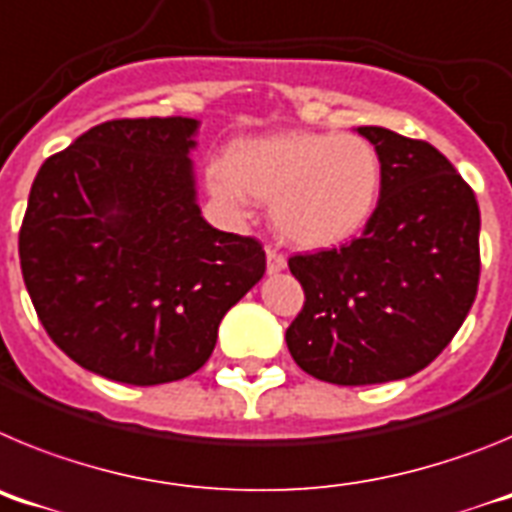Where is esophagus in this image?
<instances>
[{
  "label": "esophagus",
  "mask_w": 512,
  "mask_h": 512,
  "mask_svg": "<svg viewBox=\"0 0 512 512\" xmlns=\"http://www.w3.org/2000/svg\"><path fill=\"white\" fill-rule=\"evenodd\" d=\"M284 269H287V259H284L282 253L274 251V248H266V271L269 274H279Z\"/></svg>",
  "instance_id": "obj_1"
}]
</instances>
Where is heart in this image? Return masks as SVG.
Listing matches in <instances>:
<instances>
[{"instance_id": "b5f03b06", "label": "heart", "mask_w": 512, "mask_h": 512, "mask_svg": "<svg viewBox=\"0 0 512 512\" xmlns=\"http://www.w3.org/2000/svg\"><path fill=\"white\" fill-rule=\"evenodd\" d=\"M207 187L233 212H246L251 197L271 202V225L282 241L325 251L369 223L382 166L361 135L282 130L233 143L225 166L207 169Z\"/></svg>"}]
</instances>
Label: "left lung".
<instances>
[{"instance_id":"obj_1","label":"left lung","mask_w":512,"mask_h":512,"mask_svg":"<svg viewBox=\"0 0 512 512\" xmlns=\"http://www.w3.org/2000/svg\"><path fill=\"white\" fill-rule=\"evenodd\" d=\"M382 166L364 233L292 256L305 307L287 328L302 372L330 384L395 382L449 346L479 284V207L451 161L425 140L356 128Z\"/></svg>"}]
</instances>
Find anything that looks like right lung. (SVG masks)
<instances>
[{"label":"right lung","mask_w":512,"mask_h":512,"mask_svg":"<svg viewBox=\"0 0 512 512\" xmlns=\"http://www.w3.org/2000/svg\"><path fill=\"white\" fill-rule=\"evenodd\" d=\"M192 117L110 120L35 176L20 266L63 354L151 387L210 359L225 312L264 277L259 241L212 228L197 205Z\"/></svg>","instance_id":"1"}]
</instances>
